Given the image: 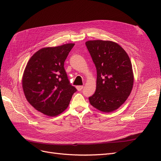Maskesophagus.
Here are the masks:
<instances>
[{"instance_id":"esophagus-1","label":"esophagus","mask_w":161,"mask_h":161,"mask_svg":"<svg viewBox=\"0 0 161 161\" xmlns=\"http://www.w3.org/2000/svg\"><path fill=\"white\" fill-rule=\"evenodd\" d=\"M83 86H77V87H76V89H77L78 91H81V90L83 89Z\"/></svg>"}]
</instances>
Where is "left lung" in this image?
Instances as JSON below:
<instances>
[{"label":"left lung","mask_w":161,"mask_h":161,"mask_svg":"<svg viewBox=\"0 0 161 161\" xmlns=\"http://www.w3.org/2000/svg\"><path fill=\"white\" fill-rule=\"evenodd\" d=\"M97 69L95 92L89 103L98 110L109 113L119 108L132 89L134 74L130 58L118 44L109 40L86 42Z\"/></svg>","instance_id":"obj_1"}]
</instances>
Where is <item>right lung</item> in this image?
Wrapping results in <instances>:
<instances>
[{"instance_id":"add662e5","label":"right lung","mask_w":161,"mask_h":161,"mask_svg":"<svg viewBox=\"0 0 161 161\" xmlns=\"http://www.w3.org/2000/svg\"><path fill=\"white\" fill-rule=\"evenodd\" d=\"M75 44L47 47L34 54L25 67L22 87L29 104L49 117L63 112L74 92L64 68V63Z\"/></svg>"}]
</instances>
